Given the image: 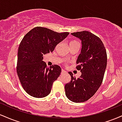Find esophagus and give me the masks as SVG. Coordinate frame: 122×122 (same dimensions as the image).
<instances>
[{
  "label": "esophagus",
  "mask_w": 122,
  "mask_h": 122,
  "mask_svg": "<svg viewBox=\"0 0 122 122\" xmlns=\"http://www.w3.org/2000/svg\"><path fill=\"white\" fill-rule=\"evenodd\" d=\"M64 73H66V72L65 71H64V70L62 69L61 70V74H64Z\"/></svg>",
  "instance_id": "esophagus-1"
}]
</instances>
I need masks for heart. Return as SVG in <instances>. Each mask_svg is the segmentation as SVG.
I'll list each match as a JSON object with an SVG mask.
<instances>
[{
  "instance_id": "1",
  "label": "heart",
  "mask_w": 122,
  "mask_h": 122,
  "mask_svg": "<svg viewBox=\"0 0 122 122\" xmlns=\"http://www.w3.org/2000/svg\"><path fill=\"white\" fill-rule=\"evenodd\" d=\"M72 43H79V42H77V41H72L71 42V43H70V44H72Z\"/></svg>"
}]
</instances>
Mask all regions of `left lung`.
<instances>
[{
	"label": "left lung",
	"mask_w": 122,
	"mask_h": 122,
	"mask_svg": "<svg viewBox=\"0 0 122 122\" xmlns=\"http://www.w3.org/2000/svg\"><path fill=\"white\" fill-rule=\"evenodd\" d=\"M71 34L81 41V53L76 61V69L81 75L76 79L72 72H68L71 80L65 85V95L71 101L81 103L93 96L101 85L107 66V52L101 40L91 32Z\"/></svg>",
	"instance_id": "8db88e82"
}]
</instances>
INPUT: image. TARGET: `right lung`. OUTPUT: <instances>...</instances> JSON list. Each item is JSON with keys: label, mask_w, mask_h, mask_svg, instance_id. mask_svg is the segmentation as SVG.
Wrapping results in <instances>:
<instances>
[{"label": "right lung", "mask_w": 122, "mask_h": 122, "mask_svg": "<svg viewBox=\"0 0 122 122\" xmlns=\"http://www.w3.org/2000/svg\"><path fill=\"white\" fill-rule=\"evenodd\" d=\"M69 33H57L42 27H36L25 36L18 51L16 72L24 90L30 96L42 98L51 92L53 83L61 74L57 65L49 67L43 56L52 52L57 44Z\"/></svg>", "instance_id": "right-lung-1"}]
</instances>
